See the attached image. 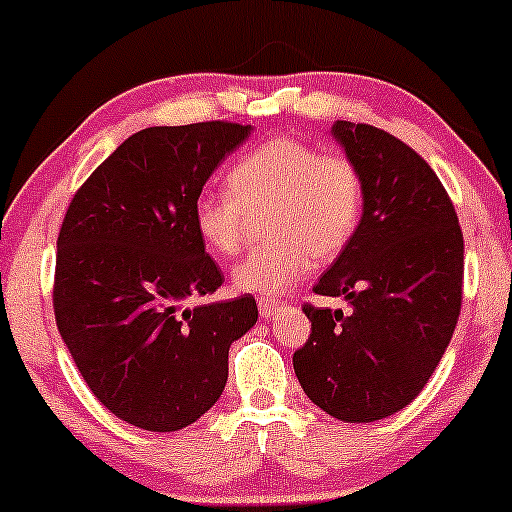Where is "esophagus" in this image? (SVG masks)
I'll use <instances>...</instances> for the list:
<instances>
[{"mask_svg":"<svg viewBox=\"0 0 512 512\" xmlns=\"http://www.w3.org/2000/svg\"><path fill=\"white\" fill-rule=\"evenodd\" d=\"M281 305H283V303H279V300H267V298H262V300H260V315H262L264 319H272V317L279 315Z\"/></svg>","mask_w":512,"mask_h":512,"instance_id":"1","label":"esophagus"}]
</instances>
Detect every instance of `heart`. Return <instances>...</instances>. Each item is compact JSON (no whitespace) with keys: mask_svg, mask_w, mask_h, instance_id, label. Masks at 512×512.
Returning a JSON list of instances; mask_svg holds the SVG:
<instances>
[{"mask_svg":"<svg viewBox=\"0 0 512 512\" xmlns=\"http://www.w3.org/2000/svg\"><path fill=\"white\" fill-rule=\"evenodd\" d=\"M269 238L233 269V283L264 298L281 295L312 269L334 260L355 238L365 209V181L353 159L295 138H272L236 159L226 193L193 202V226L217 255L243 243L245 212H260Z\"/></svg>","mask_w":512,"mask_h":512,"instance_id":"b5f03b06","label":"heart"}]
</instances>
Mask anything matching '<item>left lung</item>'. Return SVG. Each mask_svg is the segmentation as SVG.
Instances as JSON below:
<instances>
[{
    "label": "left lung",
    "mask_w": 512,
    "mask_h": 512,
    "mask_svg": "<svg viewBox=\"0 0 512 512\" xmlns=\"http://www.w3.org/2000/svg\"><path fill=\"white\" fill-rule=\"evenodd\" d=\"M331 135L360 166V229L303 305L312 334L293 353L307 398L343 422L384 420L417 398L451 343L463 303V231L439 176L396 135L336 121Z\"/></svg>",
    "instance_id": "left-lung-1"
}]
</instances>
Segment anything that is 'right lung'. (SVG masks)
I'll return each instance as SVG.
<instances>
[{
  "instance_id": "1",
  "label": "right lung",
  "mask_w": 512,
  "mask_h": 512,
  "mask_svg": "<svg viewBox=\"0 0 512 512\" xmlns=\"http://www.w3.org/2000/svg\"><path fill=\"white\" fill-rule=\"evenodd\" d=\"M250 126H152L116 147L73 195L57 238L54 317L85 384L147 432H178L217 403L252 295L193 305L224 274L195 233L193 202Z\"/></svg>"
}]
</instances>
